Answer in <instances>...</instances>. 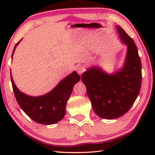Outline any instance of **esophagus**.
<instances>
[{"label":"esophagus","instance_id":"esophagus-1","mask_svg":"<svg viewBox=\"0 0 155 155\" xmlns=\"http://www.w3.org/2000/svg\"><path fill=\"white\" fill-rule=\"evenodd\" d=\"M85 71V67L84 66V65H81L79 66H78L77 68V72H78V74H82Z\"/></svg>","mask_w":155,"mask_h":155}]
</instances>
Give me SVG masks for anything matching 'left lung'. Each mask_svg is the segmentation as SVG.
<instances>
[{
  "instance_id": "obj_1",
  "label": "left lung",
  "mask_w": 155,
  "mask_h": 155,
  "mask_svg": "<svg viewBox=\"0 0 155 155\" xmlns=\"http://www.w3.org/2000/svg\"><path fill=\"white\" fill-rule=\"evenodd\" d=\"M116 28L122 43L127 46L122 68L108 74L101 68L93 66L81 77L94 112L107 120L122 116L130 109L137 98L141 84V64L137 46L120 26Z\"/></svg>"
}]
</instances>
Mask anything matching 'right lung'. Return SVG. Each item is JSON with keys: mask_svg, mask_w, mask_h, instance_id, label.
<instances>
[{"mask_svg": "<svg viewBox=\"0 0 155 155\" xmlns=\"http://www.w3.org/2000/svg\"><path fill=\"white\" fill-rule=\"evenodd\" d=\"M15 44V49L18 45ZM11 81L15 97L21 109L31 119L41 124H53L64 118L65 114L68 100L72 91L73 87L80 81V77L74 71L67 76L57 84L50 92L40 96H31L18 90L13 81Z\"/></svg>", "mask_w": 155, "mask_h": 155, "instance_id": "add662e5", "label": "right lung"}]
</instances>
